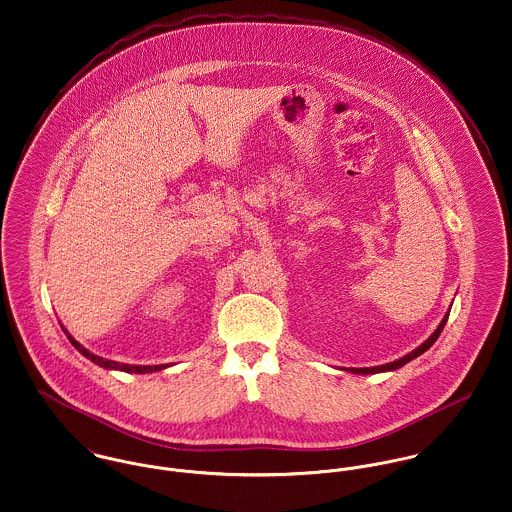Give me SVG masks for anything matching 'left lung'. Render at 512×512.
Masks as SVG:
<instances>
[{
    "mask_svg": "<svg viewBox=\"0 0 512 512\" xmlns=\"http://www.w3.org/2000/svg\"><path fill=\"white\" fill-rule=\"evenodd\" d=\"M448 315L450 314H446L442 317V321H440V325L436 327V331H434L433 335H431L423 345H419L415 351H411V353L405 354V356H401V358H397L394 362L382 364V366H372V368H343V370L353 372V374H378V372H390V370H397V368L405 366L409 360H413V358L421 356V354L425 353V351H429V349L433 347L434 341L438 339V335L442 333V329H444V325H446V321H448Z\"/></svg>",
    "mask_w": 512,
    "mask_h": 512,
    "instance_id": "8db88e82",
    "label": "left lung"
}]
</instances>
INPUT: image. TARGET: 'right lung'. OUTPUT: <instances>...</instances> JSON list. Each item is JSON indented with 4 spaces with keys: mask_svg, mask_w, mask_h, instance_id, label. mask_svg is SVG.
<instances>
[{
    "mask_svg": "<svg viewBox=\"0 0 512 512\" xmlns=\"http://www.w3.org/2000/svg\"><path fill=\"white\" fill-rule=\"evenodd\" d=\"M64 329V327H62ZM64 333L68 335V339H70V343L78 349L79 353L83 354L85 358H89L91 362H95V364H99L101 368H107V370H122V372H134V374H148V372H158V370H163V368H167V364H158V366H136V364H120V362H115V360H107V358H101V356H97V354L89 353L83 345H79L78 341L64 329Z\"/></svg>",
    "mask_w": 512,
    "mask_h": 512,
    "instance_id": "add662e5",
    "label": "right lung"
}]
</instances>
